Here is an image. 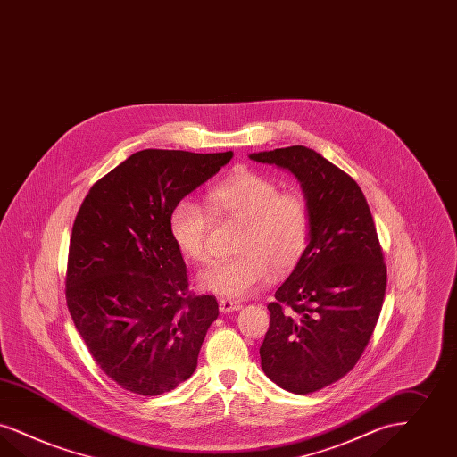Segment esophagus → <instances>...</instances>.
<instances>
[{
	"label": "esophagus",
	"mask_w": 457,
	"mask_h": 457,
	"mask_svg": "<svg viewBox=\"0 0 457 457\" xmlns=\"http://www.w3.org/2000/svg\"><path fill=\"white\" fill-rule=\"evenodd\" d=\"M239 308H241V303H237V301H231V299H220V310L222 312H233Z\"/></svg>",
	"instance_id": "obj_1"
}]
</instances>
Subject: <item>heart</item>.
I'll list each match as a JSON object with an SVG mask.
<instances>
[{
    "instance_id": "b5f03b06",
    "label": "heart",
    "mask_w": 457,
    "mask_h": 457,
    "mask_svg": "<svg viewBox=\"0 0 457 457\" xmlns=\"http://www.w3.org/2000/svg\"><path fill=\"white\" fill-rule=\"evenodd\" d=\"M204 207L194 199H180L170 212V235L185 258L205 262L211 212L241 220L239 255L220 260L199 274L204 291L226 299H245L270 278L287 274L299 263L310 243L311 216L299 192H280L278 185L252 170H239L212 185Z\"/></svg>"
}]
</instances>
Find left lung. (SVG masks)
<instances>
[{"label":"left lung","instance_id":"1","mask_svg":"<svg viewBox=\"0 0 457 457\" xmlns=\"http://www.w3.org/2000/svg\"><path fill=\"white\" fill-rule=\"evenodd\" d=\"M301 183L311 216L308 248L277 289L262 369L277 386L308 395L353 369L376 328L386 293L383 248L357 182L306 146L253 153Z\"/></svg>","mask_w":457,"mask_h":457}]
</instances>
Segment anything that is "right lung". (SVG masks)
<instances>
[{"instance_id": "right-lung-1", "label": "right lung", "mask_w": 457, "mask_h": 457, "mask_svg": "<svg viewBox=\"0 0 457 457\" xmlns=\"http://www.w3.org/2000/svg\"><path fill=\"white\" fill-rule=\"evenodd\" d=\"M231 158L233 151H137L95 183L78 211L68 310L95 362L130 393L163 395L197 367L220 308L214 295L188 291L170 212Z\"/></svg>"}]
</instances>
